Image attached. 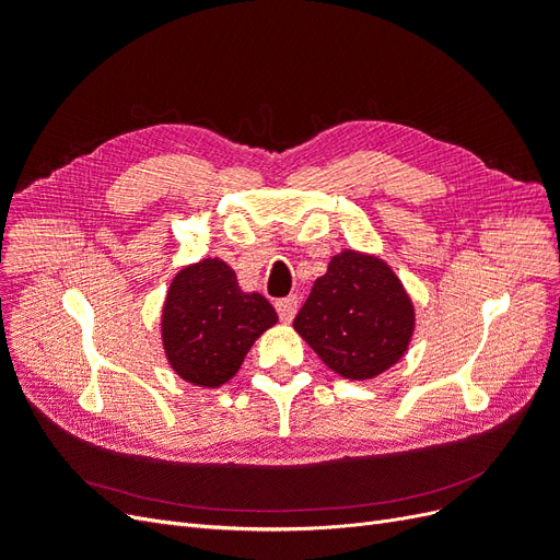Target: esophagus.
<instances>
[{"mask_svg":"<svg viewBox=\"0 0 560 560\" xmlns=\"http://www.w3.org/2000/svg\"><path fill=\"white\" fill-rule=\"evenodd\" d=\"M276 311L282 322H292L299 311V296H287V299L276 301Z\"/></svg>","mask_w":560,"mask_h":560,"instance_id":"1","label":"esophagus"}]
</instances>
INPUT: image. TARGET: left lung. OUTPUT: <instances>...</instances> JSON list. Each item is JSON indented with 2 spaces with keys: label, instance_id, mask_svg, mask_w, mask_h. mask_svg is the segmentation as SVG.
<instances>
[{
  "label": "left lung",
  "instance_id": "obj_1",
  "mask_svg": "<svg viewBox=\"0 0 560 560\" xmlns=\"http://www.w3.org/2000/svg\"><path fill=\"white\" fill-rule=\"evenodd\" d=\"M294 329L336 374L364 381L404 354L413 334V306L381 259L343 252L315 280Z\"/></svg>",
  "mask_w": 560,
  "mask_h": 560
}]
</instances>
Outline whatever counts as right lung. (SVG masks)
Instances as JSON below:
<instances>
[{"mask_svg":"<svg viewBox=\"0 0 560 560\" xmlns=\"http://www.w3.org/2000/svg\"><path fill=\"white\" fill-rule=\"evenodd\" d=\"M278 322L261 294H245L233 270L202 259L175 276L163 308V346L177 374L200 387L235 376L252 343Z\"/></svg>","mask_w":560,"mask_h":560,"instance_id":"1","label":"right lung"}]
</instances>
